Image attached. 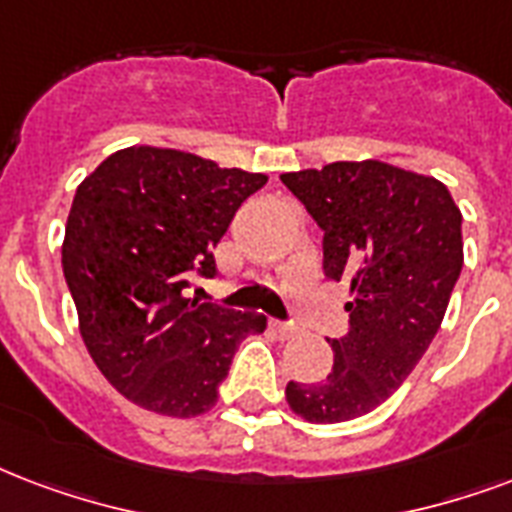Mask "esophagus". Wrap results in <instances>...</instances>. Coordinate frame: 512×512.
<instances>
[{
	"label": "esophagus",
	"instance_id": "obj_1",
	"mask_svg": "<svg viewBox=\"0 0 512 512\" xmlns=\"http://www.w3.org/2000/svg\"><path fill=\"white\" fill-rule=\"evenodd\" d=\"M271 327L279 333V338H295V335H298V327L290 325V322H276V319H273Z\"/></svg>",
	"mask_w": 512,
	"mask_h": 512
}]
</instances>
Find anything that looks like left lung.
<instances>
[{
    "label": "left lung",
    "mask_w": 512,
    "mask_h": 512,
    "mask_svg": "<svg viewBox=\"0 0 512 512\" xmlns=\"http://www.w3.org/2000/svg\"><path fill=\"white\" fill-rule=\"evenodd\" d=\"M325 233L327 279L349 284V333L327 338L325 381L287 384L311 424L357 419L411 376L446 317L462 273V212L435 177L381 161H338L282 174Z\"/></svg>",
    "instance_id": "1"
}]
</instances>
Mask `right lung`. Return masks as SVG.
I'll return each mask as SVG.
<instances>
[{
  "mask_svg": "<svg viewBox=\"0 0 512 512\" xmlns=\"http://www.w3.org/2000/svg\"><path fill=\"white\" fill-rule=\"evenodd\" d=\"M268 182L193 152L126 147L74 193L61 265L80 335L117 392L152 413L190 419L217 403L239 343L263 333L255 311L185 298L212 279V249Z\"/></svg>",
  "mask_w": 512,
  "mask_h": 512,
  "instance_id": "right-lung-1",
  "label": "right lung"
}]
</instances>
